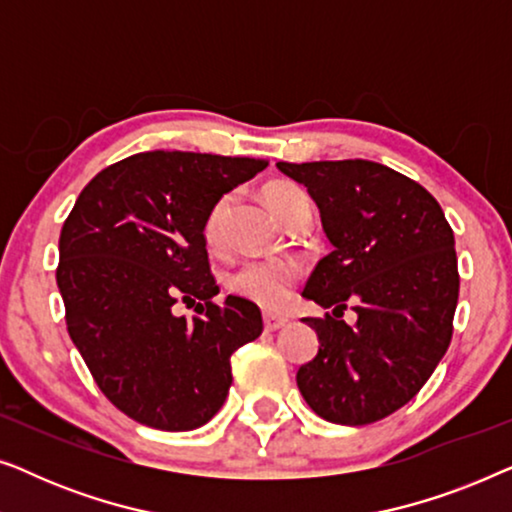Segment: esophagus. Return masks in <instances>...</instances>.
Segmentation results:
<instances>
[{
    "label": "esophagus",
    "mask_w": 512,
    "mask_h": 512,
    "mask_svg": "<svg viewBox=\"0 0 512 512\" xmlns=\"http://www.w3.org/2000/svg\"><path fill=\"white\" fill-rule=\"evenodd\" d=\"M286 324H289V319L284 317H277V314H263V326L265 331H279V328H284Z\"/></svg>",
    "instance_id": "obj_1"
}]
</instances>
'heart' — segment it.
I'll list each match as a JSON object with an SVG mask.
<instances>
[{
	"label": "heart",
	"instance_id": "obj_1",
	"mask_svg": "<svg viewBox=\"0 0 512 512\" xmlns=\"http://www.w3.org/2000/svg\"><path fill=\"white\" fill-rule=\"evenodd\" d=\"M265 202L279 221H289L300 212H310V198L293 181H272L265 186ZM230 195H221L207 212L205 235L207 247L216 249L223 240V221H226ZM298 279V265L286 258H258V261H244L228 275V289L235 296L247 298L251 303L265 307V310H282L289 305L293 296V284Z\"/></svg>",
	"mask_w": 512,
	"mask_h": 512
}]
</instances>
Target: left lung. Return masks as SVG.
I'll use <instances>...</instances> for the list:
<instances>
[{
	"label": "left lung",
	"instance_id": "obj_1",
	"mask_svg": "<svg viewBox=\"0 0 512 512\" xmlns=\"http://www.w3.org/2000/svg\"><path fill=\"white\" fill-rule=\"evenodd\" d=\"M317 202L333 251L303 296L333 317H307L319 352L296 382L326 422L373 424L417 396L452 340L459 298L454 233L436 198L373 160L277 163ZM352 304L357 324L339 317Z\"/></svg>",
	"mask_w": 512,
	"mask_h": 512
}]
</instances>
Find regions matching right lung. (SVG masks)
Segmentation results:
<instances>
[{"label":"right lung","instance_id":"1","mask_svg":"<svg viewBox=\"0 0 512 512\" xmlns=\"http://www.w3.org/2000/svg\"><path fill=\"white\" fill-rule=\"evenodd\" d=\"M268 160L146 151L83 188L60 233L69 338L102 394L139 424L191 431L226 401L230 356L263 331L261 310L219 293L202 235L207 212ZM201 300L193 320L177 299Z\"/></svg>","mask_w":512,"mask_h":512}]
</instances>
